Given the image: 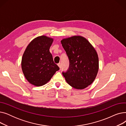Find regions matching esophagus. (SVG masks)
I'll return each instance as SVG.
<instances>
[{
	"label": "esophagus",
	"mask_w": 126,
	"mask_h": 126,
	"mask_svg": "<svg viewBox=\"0 0 126 126\" xmlns=\"http://www.w3.org/2000/svg\"><path fill=\"white\" fill-rule=\"evenodd\" d=\"M58 66L59 67V68H61V63H58Z\"/></svg>",
	"instance_id": "obj_1"
}]
</instances>
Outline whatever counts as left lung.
Wrapping results in <instances>:
<instances>
[{"mask_svg":"<svg viewBox=\"0 0 126 126\" xmlns=\"http://www.w3.org/2000/svg\"><path fill=\"white\" fill-rule=\"evenodd\" d=\"M69 61V66L62 74L74 88L83 89L94 81L98 70L97 52L87 40L74 36L61 41Z\"/></svg>","mask_w":126,"mask_h":126,"instance_id":"8db88e82","label":"left lung"}]
</instances>
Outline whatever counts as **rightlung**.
<instances>
[{
    "label": "right lung",
    "instance_id": "add662e5",
    "mask_svg": "<svg viewBox=\"0 0 126 126\" xmlns=\"http://www.w3.org/2000/svg\"><path fill=\"white\" fill-rule=\"evenodd\" d=\"M53 40L45 36L38 37L29 43L23 55V73L28 82L36 86L47 83L60 69L49 51Z\"/></svg>",
    "mask_w": 126,
    "mask_h": 126
}]
</instances>
